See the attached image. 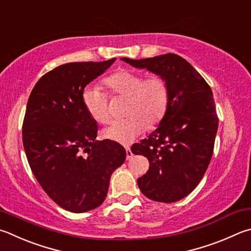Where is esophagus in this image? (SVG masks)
Segmentation results:
<instances>
[{
    "label": "esophagus",
    "instance_id": "obj_1",
    "mask_svg": "<svg viewBox=\"0 0 251 251\" xmlns=\"http://www.w3.org/2000/svg\"><path fill=\"white\" fill-rule=\"evenodd\" d=\"M131 157H133V152L130 151L129 148H126V159L127 160H129Z\"/></svg>",
    "mask_w": 251,
    "mask_h": 251
}]
</instances>
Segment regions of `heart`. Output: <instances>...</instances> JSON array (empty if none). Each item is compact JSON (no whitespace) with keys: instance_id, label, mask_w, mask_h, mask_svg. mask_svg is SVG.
I'll return each mask as SVG.
<instances>
[{"instance_id":"heart-1","label":"heart","mask_w":251,"mask_h":251,"mask_svg":"<svg viewBox=\"0 0 251 251\" xmlns=\"http://www.w3.org/2000/svg\"><path fill=\"white\" fill-rule=\"evenodd\" d=\"M106 88L115 97H126L124 120L114 121L103 135L121 144H130L143 133L145 127L160 122L169 104V88L158 75L144 76L131 70H120L104 80ZM82 102L94 121L105 124L110 120L108 95L101 86L86 85L82 92Z\"/></svg>"}]
</instances>
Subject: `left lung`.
Returning <instances> with one entry per match:
<instances>
[{
    "instance_id": "1",
    "label": "left lung",
    "mask_w": 251,
    "mask_h": 251,
    "mask_svg": "<svg viewBox=\"0 0 251 251\" xmlns=\"http://www.w3.org/2000/svg\"><path fill=\"white\" fill-rule=\"evenodd\" d=\"M123 61L166 80L169 104L160 124L148 138L131 146L149 160L138 177L141 192L152 201H180L197 188L213 156L218 128L213 92L202 75L176 53Z\"/></svg>"
}]
</instances>
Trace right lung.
Instances as JSON below:
<instances>
[{"label":"right lung","instance_id":"1","mask_svg":"<svg viewBox=\"0 0 251 251\" xmlns=\"http://www.w3.org/2000/svg\"><path fill=\"white\" fill-rule=\"evenodd\" d=\"M116 58L70 62L47 72L29 95L23 144L34 176L59 206L83 213L106 198L112 173L126 151L113 140L99 141L98 125L85 110L82 92Z\"/></svg>","mask_w":251,"mask_h":251}]
</instances>
